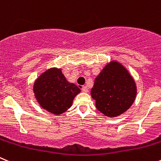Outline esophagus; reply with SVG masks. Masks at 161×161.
I'll return each mask as SVG.
<instances>
[{
	"label": "esophagus",
	"instance_id": "1",
	"mask_svg": "<svg viewBox=\"0 0 161 161\" xmlns=\"http://www.w3.org/2000/svg\"><path fill=\"white\" fill-rule=\"evenodd\" d=\"M81 90H82V92H88V88H87V86L82 87Z\"/></svg>",
	"mask_w": 161,
	"mask_h": 161
}]
</instances>
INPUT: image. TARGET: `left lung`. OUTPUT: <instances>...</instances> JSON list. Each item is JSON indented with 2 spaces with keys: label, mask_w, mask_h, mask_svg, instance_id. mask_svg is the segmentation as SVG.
Returning <instances> with one entry per match:
<instances>
[{
  "label": "left lung",
  "mask_w": 161,
  "mask_h": 161,
  "mask_svg": "<svg viewBox=\"0 0 161 161\" xmlns=\"http://www.w3.org/2000/svg\"><path fill=\"white\" fill-rule=\"evenodd\" d=\"M137 87L128 70L121 63L111 61L95 79L91 96L98 111L116 117L127 111L134 102Z\"/></svg>",
  "instance_id": "obj_1"
}]
</instances>
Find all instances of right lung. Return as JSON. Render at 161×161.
Listing matches in <instances>:
<instances>
[{"label": "right lung", "instance_id": "obj_1", "mask_svg": "<svg viewBox=\"0 0 161 161\" xmlns=\"http://www.w3.org/2000/svg\"><path fill=\"white\" fill-rule=\"evenodd\" d=\"M33 92L44 110L59 115L72 106L73 99L80 89L67 80L61 69L50 68L36 80Z\"/></svg>", "mask_w": 161, "mask_h": 161}]
</instances>
